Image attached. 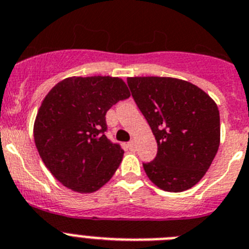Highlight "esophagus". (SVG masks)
<instances>
[{
	"label": "esophagus",
	"instance_id": "obj_1",
	"mask_svg": "<svg viewBox=\"0 0 249 249\" xmlns=\"http://www.w3.org/2000/svg\"><path fill=\"white\" fill-rule=\"evenodd\" d=\"M126 146H127V149L133 151V150H135V142H134V141H130V142H127Z\"/></svg>",
	"mask_w": 249,
	"mask_h": 249
}]
</instances>
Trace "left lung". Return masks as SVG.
I'll list each match as a JSON object with an SVG mask.
<instances>
[{"instance_id":"1","label":"left lung","mask_w":249,"mask_h":249,"mask_svg":"<svg viewBox=\"0 0 249 249\" xmlns=\"http://www.w3.org/2000/svg\"><path fill=\"white\" fill-rule=\"evenodd\" d=\"M127 86L158 142L154 161L142 163L147 178L163 191L191 189L218 150L217 104L202 89L178 78L133 77Z\"/></svg>"}]
</instances>
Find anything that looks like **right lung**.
I'll use <instances>...</instances> for the list:
<instances>
[{
  "label": "right lung",
  "instance_id": "add662e5",
  "mask_svg": "<svg viewBox=\"0 0 249 249\" xmlns=\"http://www.w3.org/2000/svg\"><path fill=\"white\" fill-rule=\"evenodd\" d=\"M129 97L124 80L102 75L66 78L49 90L33 136L42 161L62 185L91 194L113 178L124 150L105 136V114Z\"/></svg>",
  "mask_w": 249,
  "mask_h": 249
}]
</instances>
